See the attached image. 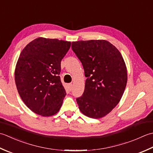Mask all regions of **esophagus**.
Here are the masks:
<instances>
[{
  "label": "esophagus",
  "mask_w": 153,
  "mask_h": 153,
  "mask_svg": "<svg viewBox=\"0 0 153 153\" xmlns=\"http://www.w3.org/2000/svg\"><path fill=\"white\" fill-rule=\"evenodd\" d=\"M68 88H69V90H72V88H73V84H72V83L68 84Z\"/></svg>",
  "instance_id": "34e87169"
}]
</instances>
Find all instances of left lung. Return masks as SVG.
Segmentation results:
<instances>
[{
  "mask_svg": "<svg viewBox=\"0 0 153 153\" xmlns=\"http://www.w3.org/2000/svg\"><path fill=\"white\" fill-rule=\"evenodd\" d=\"M72 49L82 63L86 80L79 110L91 118L106 116L123 94L127 80L126 63L119 50L104 39L72 42Z\"/></svg>",
  "mask_w": 153,
  "mask_h": 153,
  "instance_id": "8db88e82",
  "label": "left lung"
}]
</instances>
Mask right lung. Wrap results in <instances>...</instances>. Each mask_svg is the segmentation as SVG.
Listing matches in <instances>:
<instances>
[{"instance_id": "1", "label": "right lung", "mask_w": 153, "mask_h": 153, "mask_svg": "<svg viewBox=\"0 0 153 153\" xmlns=\"http://www.w3.org/2000/svg\"><path fill=\"white\" fill-rule=\"evenodd\" d=\"M70 42L38 37L22 51L15 68L18 92L27 107L42 116L60 110L66 91L61 82V62Z\"/></svg>"}]
</instances>
